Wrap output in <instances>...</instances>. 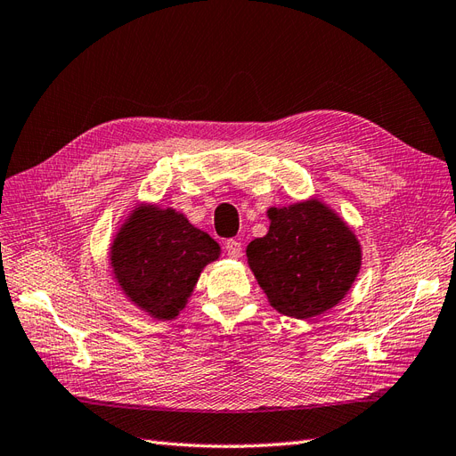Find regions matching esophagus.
Instances as JSON below:
<instances>
[{
  "instance_id": "esophagus-1",
  "label": "esophagus",
  "mask_w": 456,
  "mask_h": 456,
  "mask_svg": "<svg viewBox=\"0 0 456 456\" xmlns=\"http://www.w3.org/2000/svg\"><path fill=\"white\" fill-rule=\"evenodd\" d=\"M224 249H226L228 256L240 258V256H241V241H238V240H228L226 245H224Z\"/></svg>"
}]
</instances>
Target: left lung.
Here are the masks:
<instances>
[{
    "mask_svg": "<svg viewBox=\"0 0 456 456\" xmlns=\"http://www.w3.org/2000/svg\"><path fill=\"white\" fill-rule=\"evenodd\" d=\"M265 238L247 245V262L270 306L308 320L348 295L362 268V245L320 200L270 207Z\"/></svg>",
    "mask_w": 456,
    "mask_h": 456,
    "instance_id": "1",
    "label": "left lung"
}]
</instances>
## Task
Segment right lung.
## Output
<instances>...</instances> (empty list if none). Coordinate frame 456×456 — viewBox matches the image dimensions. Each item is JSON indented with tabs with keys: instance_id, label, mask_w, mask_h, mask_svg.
<instances>
[{
	"instance_id": "1",
	"label": "right lung",
	"mask_w": 456,
	"mask_h": 456,
	"mask_svg": "<svg viewBox=\"0 0 456 456\" xmlns=\"http://www.w3.org/2000/svg\"><path fill=\"white\" fill-rule=\"evenodd\" d=\"M218 256L209 233L158 205L136 207L110 245V266L123 295L156 320H175L184 310L201 270Z\"/></svg>"
}]
</instances>
